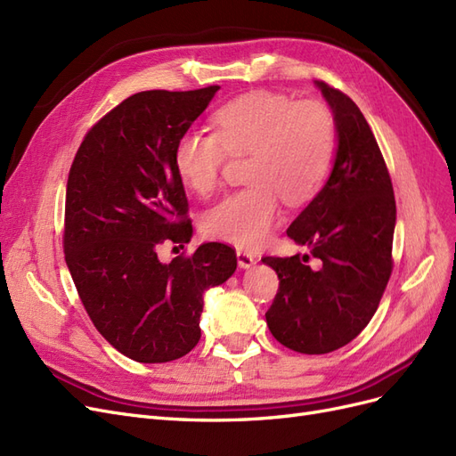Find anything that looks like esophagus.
Returning a JSON list of instances; mask_svg holds the SVG:
<instances>
[{"label": "esophagus", "mask_w": 456, "mask_h": 456, "mask_svg": "<svg viewBox=\"0 0 456 456\" xmlns=\"http://www.w3.org/2000/svg\"><path fill=\"white\" fill-rule=\"evenodd\" d=\"M236 256H238V266L240 268H243V270H249V268H253L255 266V256L251 255V253H247V251H238L236 253Z\"/></svg>", "instance_id": "esophagus-1"}]
</instances>
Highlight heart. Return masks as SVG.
<instances>
[{"label": "heart", "mask_w": 456, "mask_h": 456, "mask_svg": "<svg viewBox=\"0 0 456 456\" xmlns=\"http://www.w3.org/2000/svg\"><path fill=\"white\" fill-rule=\"evenodd\" d=\"M213 123L215 134L188 131L176 141L175 169L188 190L209 196L228 154L251 156V186L211 207L203 230L213 240L255 249L278 224L280 198L305 203L327 183L337 156L335 119L320 102L253 91L220 108Z\"/></svg>", "instance_id": "heart-1"}]
</instances>
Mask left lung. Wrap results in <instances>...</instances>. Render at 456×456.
Listing matches in <instances>:
<instances>
[{"label":"left lung","instance_id":"8db88e82","mask_svg":"<svg viewBox=\"0 0 456 456\" xmlns=\"http://www.w3.org/2000/svg\"><path fill=\"white\" fill-rule=\"evenodd\" d=\"M337 127V156L323 188L287 230L308 255L265 256L280 278L266 312L273 338L300 354L346 346L375 315L392 273L395 200L388 169L355 102L314 81ZM316 258V266L307 260Z\"/></svg>","mask_w":456,"mask_h":456}]
</instances>
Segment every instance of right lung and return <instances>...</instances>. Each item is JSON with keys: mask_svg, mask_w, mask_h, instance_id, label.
<instances>
[{"mask_svg": "<svg viewBox=\"0 0 456 456\" xmlns=\"http://www.w3.org/2000/svg\"><path fill=\"white\" fill-rule=\"evenodd\" d=\"M218 89L129 96L87 133L68 175L66 266L96 330L134 362H173L194 348L203 293L238 266L232 247L215 241L188 258H158L163 241L194 233L175 146Z\"/></svg>", "mask_w": 456, "mask_h": 456, "instance_id": "obj_1", "label": "right lung"}]
</instances>
